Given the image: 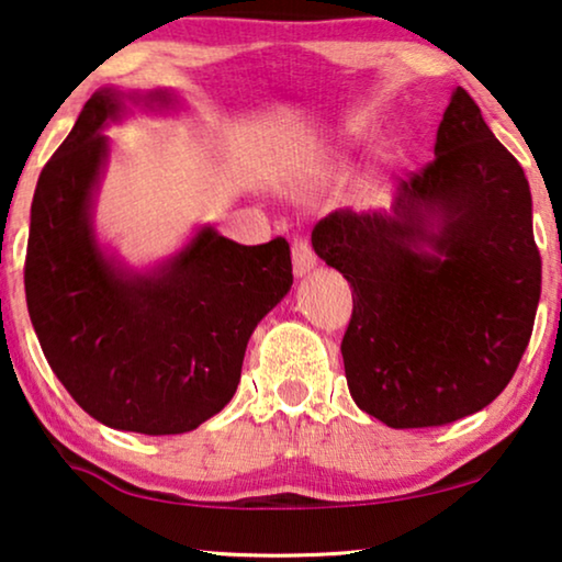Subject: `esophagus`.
<instances>
[{
	"mask_svg": "<svg viewBox=\"0 0 562 562\" xmlns=\"http://www.w3.org/2000/svg\"><path fill=\"white\" fill-rule=\"evenodd\" d=\"M291 261H294V276L304 279L316 268V256L312 246L304 238H294V248H291Z\"/></svg>",
	"mask_w": 562,
	"mask_h": 562,
	"instance_id": "obj_1",
	"label": "esophagus"
}]
</instances>
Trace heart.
Returning a JSON list of instances; mask_svg holds the SVG:
<instances>
[{
	"mask_svg": "<svg viewBox=\"0 0 562 562\" xmlns=\"http://www.w3.org/2000/svg\"><path fill=\"white\" fill-rule=\"evenodd\" d=\"M405 165H408V151H405L403 146H393V149H387L385 154H382V161H380V169H378L375 180L368 184L370 198H375V194L380 192V187L385 184L387 177L393 175V172H397V169H403Z\"/></svg>",
	"mask_w": 562,
	"mask_h": 562,
	"instance_id": "1",
	"label": "heart"
}]
</instances>
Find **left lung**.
Listing matches in <instances>:
<instances>
[{"label":"left lung","instance_id":"8db88e82","mask_svg":"<svg viewBox=\"0 0 562 562\" xmlns=\"http://www.w3.org/2000/svg\"><path fill=\"white\" fill-rule=\"evenodd\" d=\"M434 154L390 210H335L312 233L316 256L355 289L341 339L349 395L390 428L486 408L515 375L540 301L530 184L463 88Z\"/></svg>","mask_w":562,"mask_h":562}]
</instances>
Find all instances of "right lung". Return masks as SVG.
<instances>
[{
    "instance_id": "right-lung-1",
    "label": "right lung",
    "mask_w": 562,
    "mask_h": 562,
    "mask_svg": "<svg viewBox=\"0 0 562 562\" xmlns=\"http://www.w3.org/2000/svg\"><path fill=\"white\" fill-rule=\"evenodd\" d=\"M144 111H177L167 88L103 86L40 172L24 294L50 368L88 416L116 430L172 436L221 413L240 382L258 322L289 294L283 238L240 246L198 225L172 256L136 268L95 231L109 167L103 132Z\"/></svg>"
}]
</instances>
